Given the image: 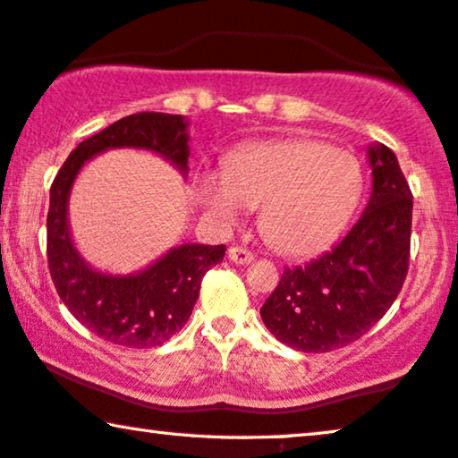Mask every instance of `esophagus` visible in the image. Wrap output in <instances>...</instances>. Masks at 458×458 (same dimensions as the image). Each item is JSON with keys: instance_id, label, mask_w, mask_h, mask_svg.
Instances as JSON below:
<instances>
[{"instance_id": "34e87169", "label": "esophagus", "mask_w": 458, "mask_h": 458, "mask_svg": "<svg viewBox=\"0 0 458 458\" xmlns=\"http://www.w3.org/2000/svg\"><path fill=\"white\" fill-rule=\"evenodd\" d=\"M229 259L235 264H250L253 262V253L243 248H229Z\"/></svg>"}]
</instances>
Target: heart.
Here are the masks:
<instances>
[{
    "label": "heart",
    "mask_w": 458,
    "mask_h": 458,
    "mask_svg": "<svg viewBox=\"0 0 458 458\" xmlns=\"http://www.w3.org/2000/svg\"><path fill=\"white\" fill-rule=\"evenodd\" d=\"M362 186L360 164L350 151L313 139H280L237 147L225 170L202 174L199 194L225 223L262 205L266 242L286 256H311L340 233Z\"/></svg>",
    "instance_id": "heart-1"
}]
</instances>
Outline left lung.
Listing matches in <instances>:
<instances>
[{
    "label": "left lung",
    "mask_w": 458,
    "mask_h": 458,
    "mask_svg": "<svg viewBox=\"0 0 458 458\" xmlns=\"http://www.w3.org/2000/svg\"><path fill=\"white\" fill-rule=\"evenodd\" d=\"M370 200L332 250L286 268L259 309L264 326L299 352H332L362 337L397 299L410 266L413 196L389 147H369Z\"/></svg>",
    "instance_id": "8db88e82"
}]
</instances>
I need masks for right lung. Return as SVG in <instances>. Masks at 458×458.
I'll return each mask as SVG.
<instances>
[{
	"label": "right lung",
	"instance_id": "obj_1",
	"mask_svg": "<svg viewBox=\"0 0 458 458\" xmlns=\"http://www.w3.org/2000/svg\"><path fill=\"white\" fill-rule=\"evenodd\" d=\"M188 121L180 114L139 112L89 137L69 153L51 186L47 258L61 301L91 334L126 348H156L188 321L200 283L219 264L225 245L182 243L145 270L118 276L94 270L77 251L67 221L69 194L86 161L106 149L153 151L188 174Z\"/></svg>",
	"mask_w": 458,
	"mask_h": 458
}]
</instances>
